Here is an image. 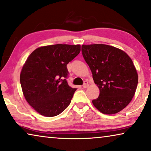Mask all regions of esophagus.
I'll list each match as a JSON object with an SVG mask.
<instances>
[{"label": "esophagus", "instance_id": "esophagus-1", "mask_svg": "<svg viewBox=\"0 0 151 151\" xmlns=\"http://www.w3.org/2000/svg\"><path fill=\"white\" fill-rule=\"evenodd\" d=\"M82 86H83V88H87V87L88 86V82H87V81H84V84L82 85Z\"/></svg>", "mask_w": 151, "mask_h": 151}]
</instances>
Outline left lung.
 Masks as SVG:
<instances>
[{
	"instance_id": "1",
	"label": "left lung",
	"mask_w": 151,
	"mask_h": 151,
	"mask_svg": "<svg viewBox=\"0 0 151 151\" xmlns=\"http://www.w3.org/2000/svg\"><path fill=\"white\" fill-rule=\"evenodd\" d=\"M82 53L99 89L94 106L105 114L121 111L132 101L138 82L132 60L123 50L105 44L82 45Z\"/></svg>"
}]
</instances>
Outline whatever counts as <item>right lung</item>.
<instances>
[{
  "label": "right lung",
  "instance_id": "right-lung-1",
  "mask_svg": "<svg viewBox=\"0 0 151 151\" xmlns=\"http://www.w3.org/2000/svg\"><path fill=\"white\" fill-rule=\"evenodd\" d=\"M80 52V45L56 44L38 47L22 69L20 84L26 100L44 116L60 114L76 88L69 86L67 65Z\"/></svg>",
  "mask_w": 151,
  "mask_h": 151
}]
</instances>
